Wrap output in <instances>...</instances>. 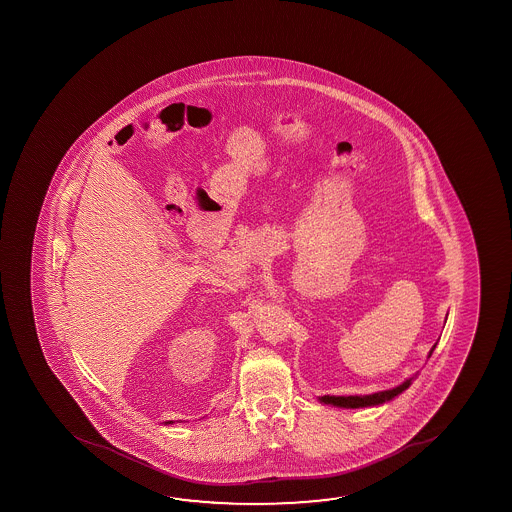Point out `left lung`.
I'll return each instance as SVG.
<instances>
[{"instance_id":"1","label":"left lung","mask_w":512,"mask_h":512,"mask_svg":"<svg viewBox=\"0 0 512 512\" xmlns=\"http://www.w3.org/2000/svg\"><path fill=\"white\" fill-rule=\"evenodd\" d=\"M436 348V344L432 346V350L428 353V357L432 355ZM414 377L407 378L400 386L393 387V389H387V391H378L373 394H361V396H321L319 402L327 403V405H336V407H344V409H359V407H375V405H382V403L393 400L394 396L403 393L407 387L411 386Z\"/></svg>"}]
</instances>
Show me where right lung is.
<instances>
[{
    "label": "right lung",
    "mask_w": 512,
    "mask_h": 512,
    "mask_svg": "<svg viewBox=\"0 0 512 512\" xmlns=\"http://www.w3.org/2000/svg\"><path fill=\"white\" fill-rule=\"evenodd\" d=\"M168 423H173V421H168Z\"/></svg>",
    "instance_id": "right-lung-1"
}]
</instances>
